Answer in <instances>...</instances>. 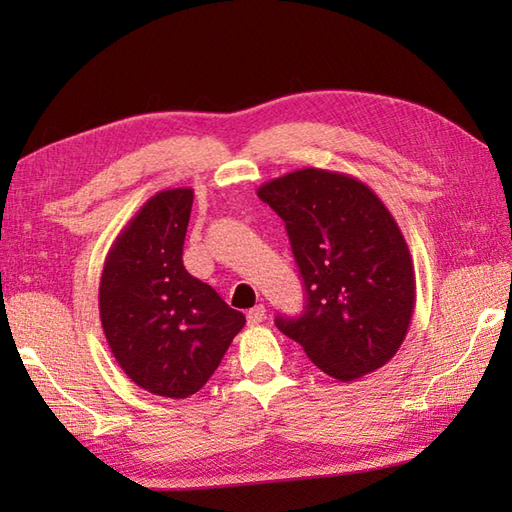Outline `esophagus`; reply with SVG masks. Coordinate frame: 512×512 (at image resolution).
I'll return each mask as SVG.
<instances>
[{
    "label": "esophagus",
    "mask_w": 512,
    "mask_h": 512,
    "mask_svg": "<svg viewBox=\"0 0 512 512\" xmlns=\"http://www.w3.org/2000/svg\"><path fill=\"white\" fill-rule=\"evenodd\" d=\"M264 319H266V308H264V306H255V308H250V310L246 312L248 325H259Z\"/></svg>",
    "instance_id": "obj_1"
}]
</instances>
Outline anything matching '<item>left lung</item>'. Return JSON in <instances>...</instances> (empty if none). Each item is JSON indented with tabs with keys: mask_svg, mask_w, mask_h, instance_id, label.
<instances>
[{
	"mask_svg": "<svg viewBox=\"0 0 512 512\" xmlns=\"http://www.w3.org/2000/svg\"><path fill=\"white\" fill-rule=\"evenodd\" d=\"M286 224L306 288L299 317L277 328L336 380L394 358L407 336L416 277L405 237L378 195L352 176L299 169L257 191Z\"/></svg>",
	"mask_w": 512,
	"mask_h": 512,
	"instance_id": "left-lung-1",
	"label": "left lung"
}]
</instances>
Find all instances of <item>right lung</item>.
<instances>
[{
    "mask_svg": "<svg viewBox=\"0 0 512 512\" xmlns=\"http://www.w3.org/2000/svg\"><path fill=\"white\" fill-rule=\"evenodd\" d=\"M191 204L193 189L149 198L107 253L99 288L116 363L138 387L165 398L202 389L246 323L182 264Z\"/></svg>",
    "mask_w": 512,
    "mask_h": 512,
    "instance_id": "add662e5",
    "label": "right lung"
}]
</instances>
